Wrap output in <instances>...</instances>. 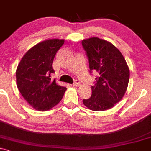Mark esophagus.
Returning a JSON list of instances; mask_svg holds the SVG:
<instances>
[{"label":"esophagus","instance_id":"obj_1","mask_svg":"<svg viewBox=\"0 0 151 151\" xmlns=\"http://www.w3.org/2000/svg\"><path fill=\"white\" fill-rule=\"evenodd\" d=\"M80 84H81V82L79 81L76 80V81H74L73 83V86H78Z\"/></svg>","mask_w":151,"mask_h":151}]
</instances>
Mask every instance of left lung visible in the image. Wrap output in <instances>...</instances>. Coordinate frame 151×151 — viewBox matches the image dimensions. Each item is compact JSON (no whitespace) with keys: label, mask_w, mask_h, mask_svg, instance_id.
Returning <instances> with one entry per match:
<instances>
[{"label":"left lung","mask_w":151,"mask_h":151,"mask_svg":"<svg viewBox=\"0 0 151 151\" xmlns=\"http://www.w3.org/2000/svg\"><path fill=\"white\" fill-rule=\"evenodd\" d=\"M89 63V72L96 73L91 86V96L83 99L93 111L109 109L122 99L127 90L129 70L119 50L111 43L98 37L81 42Z\"/></svg>","instance_id":"1"}]
</instances>
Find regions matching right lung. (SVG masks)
Masks as SVG:
<instances>
[{"instance_id":"add662e5","label":"right lung","mask_w":151,"mask_h":151,"mask_svg":"<svg viewBox=\"0 0 151 151\" xmlns=\"http://www.w3.org/2000/svg\"><path fill=\"white\" fill-rule=\"evenodd\" d=\"M64 42L52 39L37 44L24 55L17 67L18 88L26 101L39 111H47L58 104L66 91L50 77L55 73L53 60Z\"/></svg>"}]
</instances>
